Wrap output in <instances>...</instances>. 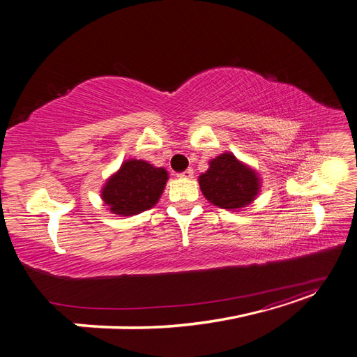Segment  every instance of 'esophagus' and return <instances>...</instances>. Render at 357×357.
Returning <instances> with one entry per match:
<instances>
[{
    "mask_svg": "<svg viewBox=\"0 0 357 357\" xmlns=\"http://www.w3.org/2000/svg\"><path fill=\"white\" fill-rule=\"evenodd\" d=\"M177 176H178V177H181V178H192V177H193V169H192V168H188L186 171H181V172H178Z\"/></svg>",
    "mask_w": 357,
    "mask_h": 357,
    "instance_id": "obj_1",
    "label": "esophagus"
}]
</instances>
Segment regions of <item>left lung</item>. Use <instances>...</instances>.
I'll list each match as a JSON object with an SVG mask.
<instances>
[{"instance_id":"1","label":"left lung","mask_w":357,"mask_h":357,"mask_svg":"<svg viewBox=\"0 0 357 357\" xmlns=\"http://www.w3.org/2000/svg\"><path fill=\"white\" fill-rule=\"evenodd\" d=\"M199 186L207 198L220 208H241L250 204L259 192L255 171L243 165L232 153H223L210 162V168L199 176Z\"/></svg>"}]
</instances>
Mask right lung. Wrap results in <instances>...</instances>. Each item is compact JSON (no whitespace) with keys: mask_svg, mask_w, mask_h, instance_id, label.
<instances>
[{"mask_svg":"<svg viewBox=\"0 0 357 357\" xmlns=\"http://www.w3.org/2000/svg\"><path fill=\"white\" fill-rule=\"evenodd\" d=\"M167 180L164 168H155L144 160H126L105 183L102 199L114 214H138L158 202Z\"/></svg>","mask_w":357,"mask_h":357,"instance_id":"right-lung-1","label":"right lung"}]
</instances>
